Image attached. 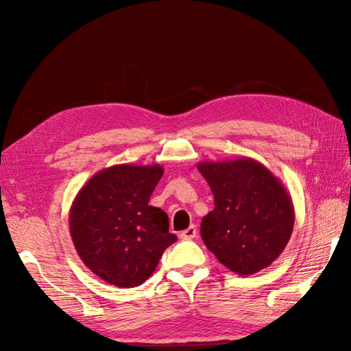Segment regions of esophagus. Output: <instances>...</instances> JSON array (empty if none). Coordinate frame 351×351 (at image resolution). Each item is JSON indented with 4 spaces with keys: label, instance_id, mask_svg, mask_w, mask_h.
<instances>
[{
    "label": "esophagus",
    "instance_id": "1",
    "mask_svg": "<svg viewBox=\"0 0 351 351\" xmlns=\"http://www.w3.org/2000/svg\"><path fill=\"white\" fill-rule=\"evenodd\" d=\"M180 239H183V241H192L193 237H196V226L195 225H191L186 230L180 232Z\"/></svg>",
    "mask_w": 351,
    "mask_h": 351
}]
</instances>
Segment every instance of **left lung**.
I'll use <instances>...</instances> for the list:
<instances>
[{"instance_id":"8db88e82","label":"left lung","mask_w":351,"mask_h":351,"mask_svg":"<svg viewBox=\"0 0 351 351\" xmlns=\"http://www.w3.org/2000/svg\"><path fill=\"white\" fill-rule=\"evenodd\" d=\"M215 197L200 236L229 270L249 276L270 266L285 250L294 208L283 183L252 158L197 163Z\"/></svg>"}]
</instances>
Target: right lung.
Returning <instances> with one entry per match:
<instances>
[{
	"label": "right lung",
	"instance_id": "obj_1",
	"mask_svg": "<svg viewBox=\"0 0 351 351\" xmlns=\"http://www.w3.org/2000/svg\"><path fill=\"white\" fill-rule=\"evenodd\" d=\"M160 165H114L92 176L73 199L69 233L84 265L118 287L151 278L165 249L178 241L169 219L147 202Z\"/></svg>",
	"mask_w": 351,
	"mask_h": 351
}]
</instances>
